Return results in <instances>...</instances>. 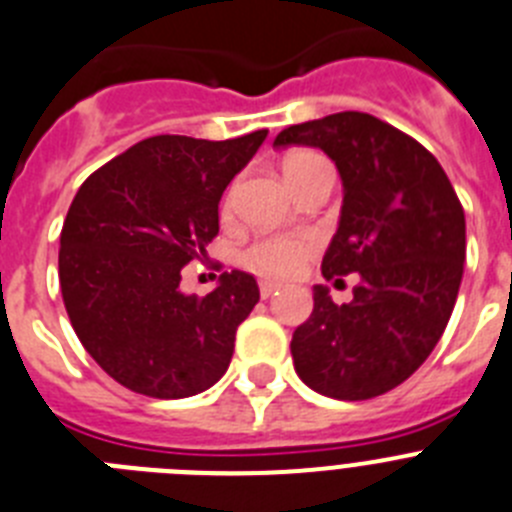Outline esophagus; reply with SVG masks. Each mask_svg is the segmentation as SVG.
I'll return each mask as SVG.
<instances>
[{"instance_id":"esophagus-1","label":"esophagus","mask_w":512,"mask_h":512,"mask_svg":"<svg viewBox=\"0 0 512 512\" xmlns=\"http://www.w3.org/2000/svg\"><path fill=\"white\" fill-rule=\"evenodd\" d=\"M277 284L274 282H259V292H261V297H264V300H269L271 295H274V292H277Z\"/></svg>"}]
</instances>
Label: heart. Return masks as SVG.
Segmentation results:
<instances>
[{
	"mask_svg": "<svg viewBox=\"0 0 512 512\" xmlns=\"http://www.w3.org/2000/svg\"><path fill=\"white\" fill-rule=\"evenodd\" d=\"M328 164L320 153L312 151H295L284 158V174H287L289 184L297 182L302 174L312 171L315 166ZM233 210V189L225 194L223 200V215L228 217ZM315 251V238L312 235H259L256 241L248 243L241 253V264L251 269L253 274L266 279H287L292 277Z\"/></svg>",
	"mask_w": 512,
	"mask_h": 512,
	"instance_id": "1",
	"label": "heart"
}]
</instances>
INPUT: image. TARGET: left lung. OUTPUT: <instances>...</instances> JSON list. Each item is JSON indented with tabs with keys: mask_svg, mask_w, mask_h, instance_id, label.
<instances>
[{
	"mask_svg": "<svg viewBox=\"0 0 512 512\" xmlns=\"http://www.w3.org/2000/svg\"><path fill=\"white\" fill-rule=\"evenodd\" d=\"M274 146L336 161L343 207L323 277H361L346 305L312 289V315L289 346L297 374L336 400L395 390L431 356L459 295L467 223L449 176L418 140L366 112L289 125Z\"/></svg>",
	"mask_w": 512,
	"mask_h": 512,
	"instance_id": "1",
	"label": "left lung"
}]
</instances>
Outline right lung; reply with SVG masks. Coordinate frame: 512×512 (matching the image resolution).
<instances>
[{"label":"right lung","mask_w":512,"mask_h":512,"mask_svg":"<svg viewBox=\"0 0 512 512\" xmlns=\"http://www.w3.org/2000/svg\"><path fill=\"white\" fill-rule=\"evenodd\" d=\"M269 130L230 140L153 135L81 184L63 220L58 279L81 346L122 387L158 400L228 372L235 330L259 302L246 271L184 295L182 269L220 230L225 187Z\"/></svg>","instance_id":"1"}]
</instances>
